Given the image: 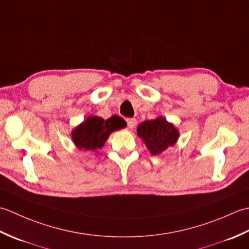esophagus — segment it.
I'll use <instances>...</instances> for the list:
<instances>
[{
  "label": "esophagus",
  "instance_id": "esophagus-1",
  "mask_svg": "<svg viewBox=\"0 0 249 249\" xmlns=\"http://www.w3.org/2000/svg\"><path fill=\"white\" fill-rule=\"evenodd\" d=\"M136 125H137V120L136 119H127V126L130 129L135 128Z\"/></svg>",
  "mask_w": 249,
  "mask_h": 249
}]
</instances>
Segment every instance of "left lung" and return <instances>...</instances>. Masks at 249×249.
I'll list each match as a JSON object with an SVG mask.
<instances>
[{
  "instance_id": "left-lung-1",
  "label": "left lung",
  "mask_w": 249,
  "mask_h": 249,
  "mask_svg": "<svg viewBox=\"0 0 249 249\" xmlns=\"http://www.w3.org/2000/svg\"><path fill=\"white\" fill-rule=\"evenodd\" d=\"M137 135L141 138L152 155L161 154L169 146H173L179 137L178 129L163 116L142 122L137 127Z\"/></svg>"
}]
</instances>
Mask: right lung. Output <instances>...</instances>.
<instances>
[{
  "instance_id": "add662e5",
  "label": "right lung",
  "mask_w": 249,
  "mask_h": 249,
  "mask_svg": "<svg viewBox=\"0 0 249 249\" xmlns=\"http://www.w3.org/2000/svg\"><path fill=\"white\" fill-rule=\"evenodd\" d=\"M125 123L118 115H112L107 120L89 115L71 130V140L79 150L97 151L105 145L113 131L124 128Z\"/></svg>"
}]
</instances>
